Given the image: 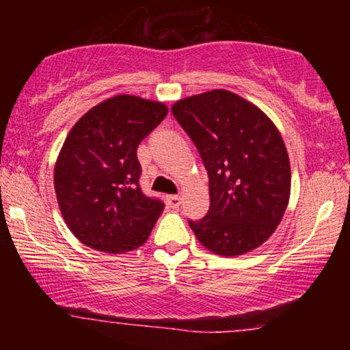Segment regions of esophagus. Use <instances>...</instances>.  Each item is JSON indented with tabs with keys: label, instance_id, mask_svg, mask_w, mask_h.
Segmentation results:
<instances>
[{
	"label": "esophagus",
	"instance_id": "obj_1",
	"mask_svg": "<svg viewBox=\"0 0 350 350\" xmlns=\"http://www.w3.org/2000/svg\"><path fill=\"white\" fill-rule=\"evenodd\" d=\"M167 204H169V207L172 208H178L181 204V198L180 196H167Z\"/></svg>",
	"mask_w": 350,
	"mask_h": 350
}]
</instances>
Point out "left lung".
Returning a JSON list of instances; mask_svg holds the SVG:
<instances>
[{
  "instance_id": "obj_1",
  "label": "left lung",
  "mask_w": 350,
  "mask_h": 350,
  "mask_svg": "<svg viewBox=\"0 0 350 350\" xmlns=\"http://www.w3.org/2000/svg\"><path fill=\"white\" fill-rule=\"evenodd\" d=\"M172 114L208 174V212L188 221L198 241L221 256L255 250L279 226L290 199L280 132L260 108L224 89L178 100Z\"/></svg>"
}]
</instances>
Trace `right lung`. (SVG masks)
I'll return each instance as SVG.
<instances>
[{
	"instance_id": "add662e5",
	"label": "right lung",
	"mask_w": 350,
	"mask_h": 350,
	"mask_svg": "<svg viewBox=\"0 0 350 350\" xmlns=\"http://www.w3.org/2000/svg\"><path fill=\"white\" fill-rule=\"evenodd\" d=\"M167 113L161 102L116 95L89 109L65 138L55 194L66 226L84 245L126 253L150 237L164 202L143 194L137 148Z\"/></svg>"
}]
</instances>
